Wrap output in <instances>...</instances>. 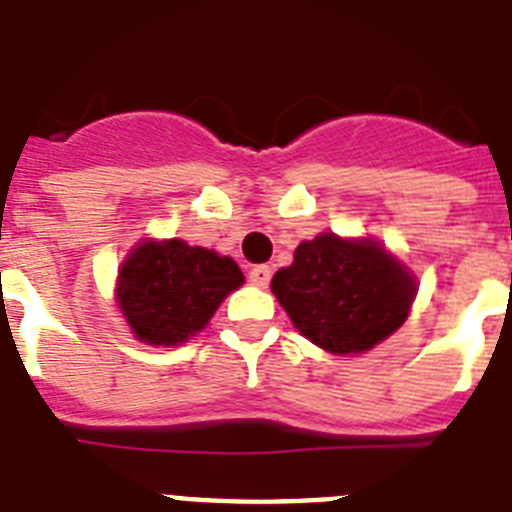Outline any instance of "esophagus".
I'll return each mask as SVG.
<instances>
[{"mask_svg": "<svg viewBox=\"0 0 512 512\" xmlns=\"http://www.w3.org/2000/svg\"><path fill=\"white\" fill-rule=\"evenodd\" d=\"M248 277H251V282L256 287H266L269 285V280H272V269H269L266 264H259V266H253Z\"/></svg>", "mask_w": 512, "mask_h": 512, "instance_id": "1", "label": "esophagus"}]
</instances>
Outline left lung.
<instances>
[{"mask_svg": "<svg viewBox=\"0 0 512 512\" xmlns=\"http://www.w3.org/2000/svg\"><path fill=\"white\" fill-rule=\"evenodd\" d=\"M272 293L306 340L356 356L398 332L416 301V274L377 238L322 232L295 248Z\"/></svg>", "mask_w": 512, "mask_h": 512, "instance_id": "obj_1", "label": "left lung"}]
</instances>
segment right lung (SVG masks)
<instances>
[{
    "label": "right lung",
    "instance_id": "add662e5",
    "mask_svg": "<svg viewBox=\"0 0 512 512\" xmlns=\"http://www.w3.org/2000/svg\"><path fill=\"white\" fill-rule=\"evenodd\" d=\"M243 282L230 256L180 238H143L122 259L114 303L135 340L175 348L196 337Z\"/></svg>",
    "mask_w": 512,
    "mask_h": 512
}]
</instances>
